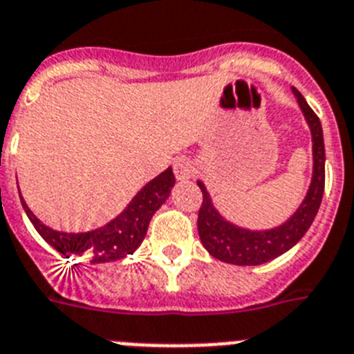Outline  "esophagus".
<instances>
[{
    "instance_id": "34e87169",
    "label": "esophagus",
    "mask_w": 354,
    "mask_h": 354,
    "mask_svg": "<svg viewBox=\"0 0 354 354\" xmlns=\"http://www.w3.org/2000/svg\"><path fill=\"white\" fill-rule=\"evenodd\" d=\"M174 173H176L178 180H190V178H194L196 167L189 158L181 156V158H176V162H174Z\"/></svg>"
}]
</instances>
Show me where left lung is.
<instances>
[{
    "instance_id": "8db88e82",
    "label": "left lung",
    "mask_w": 354,
    "mask_h": 354,
    "mask_svg": "<svg viewBox=\"0 0 354 354\" xmlns=\"http://www.w3.org/2000/svg\"><path fill=\"white\" fill-rule=\"evenodd\" d=\"M292 94L296 97L303 118L310 128L312 135V180L305 199L301 201L296 212L285 223L274 228L250 230L232 223L221 214L214 205L210 192L205 183L198 180V185L203 192V205L198 215V232L205 250L221 262L233 263V266H262L287 253L303 239L312 226L319 207H321L322 194H324V137L319 118L310 109L308 103L297 88L292 87Z\"/></svg>"
}]
</instances>
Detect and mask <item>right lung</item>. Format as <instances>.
<instances>
[{"mask_svg":"<svg viewBox=\"0 0 354 354\" xmlns=\"http://www.w3.org/2000/svg\"><path fill=\"white\" fill-rule=\"evenodd\" d=\"M174 183H176V178H174L173 169H165L164 173L147 181L118 217H113L101 228L82 233H67L49 228L30 210L21 192L19 198L24 212L37 232L41 233L42 239L49 245H53L58 253L64 257L75 254L84 262L106 263L128 258V254H133L137 251L146 236L149 221L169 198Z\"/></svg>","mask_w":354,"mask_h":354,"instance_id":"obj_1","label":"right lung"}]
</instances>
